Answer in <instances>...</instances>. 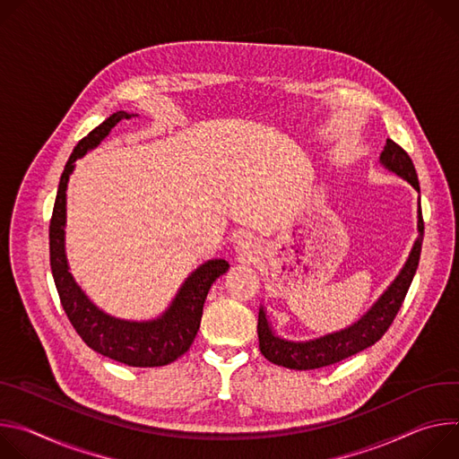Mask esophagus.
<instances>
[{
	"label": "esophagus",
	"mask_w": 459,
	"mask_h": 459,
	"mask_svg": "<svg viewBox=\"0 0 459 459\" xmlns=\"http://www.w3.org/2000/svg\"><path fill=\"white\" fill-rule=\"evenodd\" d=\"M237 253L242 259L253 261L261 253V244L253 237H242L237 242Z\"/></svg>",
	"instance_id": "34e87169"
}]
</instances>
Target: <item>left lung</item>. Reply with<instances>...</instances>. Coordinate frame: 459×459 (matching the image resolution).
I'll return each mask as SVG.
<instances>
[{
  "mask_svg": "<svg viewBox=\"0 0 459 459\" xmlns=\"http://www.w3.org/2000/svg\"><path fill=\"white\" fill-rule=\"evenodd\" d=\"M379 164L397 175L399 178L409 182L416 191H420V180L416 168L406 155V151L401 149L394 140H386L385 149L379 155ZM423 215H421V202L418 200V238L409 253V259L403 264L397 277L390 282V286L381 293V297L372 304L370 310L363 314L358 321L350 326L326 333L323 337L308 339V341H290L275 333L264 307L259 310V348L264 358L279 367L291 368V370H314L323 368L333 363H339L350 355L358 353L374 342H377L392 321L395 319L401 304L404 300L406 291L411 288V282L416 275L420 255H421V244H423Z\"/></svg>",
  "mask_w": 459,
  "mask_h": 459,
  "instance_id": "8db88e82",
  "label": "left lung"
}]
</instances>
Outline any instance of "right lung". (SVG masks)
Returning a JSON list of instances; mask_svg holds the SVG:
<instances>
[{"mask_svg":"<svg viewBox=\"0 0 459 459\" xmlns=\"http://www.w3.org/2000/svg\"><path fill=\"white\" fill-rule=\"evenodd\" d=\"M131 117L136 115L126 111L113 113L74 147L60 178L53 219L48 226V247L50 270H53L62 307L83 342L109 359L127 367L145 368L169 365L189 350L200 328L202 308L208 291L212 284L228 272L230 264L224 259H210L200 264L186 277L166 312L149 321H129L104 312L74 281L65 253L69 177L78 159L85 157L91 149L101 143V140H106L118 122Z\"/></svg>","mask_w":459,"mask_h":459,"instance_id":"right-lung-1","label":"right lung"}]
</instances>
